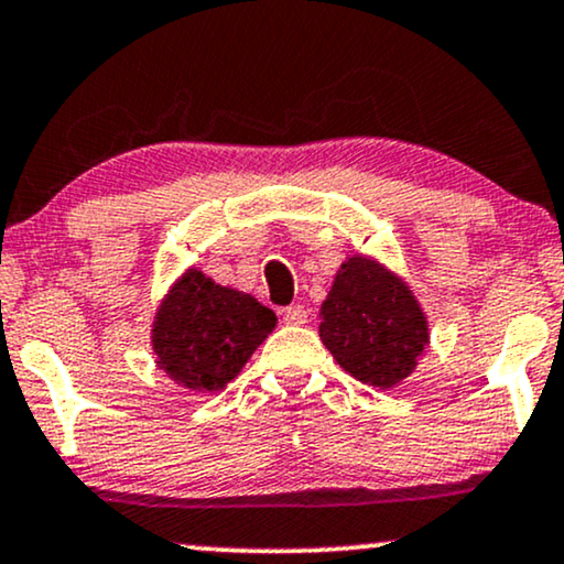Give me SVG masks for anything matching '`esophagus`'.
<instances>
[{"mask_svg":"<svg viewBox=\"0 0 564 564\" xmlns=\"http://www.w3.org/2000/svg\"><path fill=\"white\" fill-rule=\"evenodd\" d=\"M284 322L293 326L308 324V308L305 305H290V308H284Z\"/></svg>","mask_w":564,"mask_h":564,"instance_id":"esophagus-1","label":"esophagus"}]
</instances>
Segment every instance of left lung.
<instances>
[{
    "instance_id": "8db88e82",
    "label": "left lung",
    "mask_w": 564,
    "mask_h": 564,
    "mask_svg": "<svg viewBox=\"0 0 564 564\" xmlns=\"http://www.w3.org/2000/svg\"><path fill=\"white\" fill-rule=\"evenodd\" d=\"M318 337L352 379L392 389L429 347V318L402 276L371 256L343 261L318 311Z\"/></svg>"
}]
</instances>
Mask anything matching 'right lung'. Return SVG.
<instances>
[{
	"instance_id": "1",
	"label": "right lung",
	"mask_w": 564,
	"mask_h": 564,
	"mask_svg": "<svg viewBox=\"0 0 564 564\" xmlns=\"http://www.w3.org/2000/svg\"><path fill=\"white\" fill-rule=\"evenodd\" d=\"M276 326L253 295L221 288L196 267L166 290L151 324L156 366L191 392H221Z\"/></svg>"
}]
</instances>
